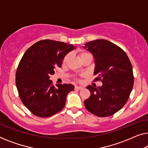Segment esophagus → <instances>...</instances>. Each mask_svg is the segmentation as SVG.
I'll list each match as a JSON object with an SVG mask.
<instances>
[{
  "instance_id": "obj_1",
  "label": "esophagus",
  "mask_w": 148,
  "mask_h": 148,
  "mask_svg": "<svg viewBox=\"0 0 148 148\" xmlns=\"http://www.w3.org/2000/svg\"><path fill=\"white\" fill-rule=\"evenodd\" d=\"M75 90H82L83 87H82V86H75Z\"/></svg>"
}]
</instances>
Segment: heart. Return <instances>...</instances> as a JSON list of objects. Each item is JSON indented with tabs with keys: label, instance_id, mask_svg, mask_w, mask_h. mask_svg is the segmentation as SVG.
Wrapping results in <instances>:
<instances>
[{
	"label": "heart",
	"instance_id": "heart-1",
	"mask_svg": "<svg viewBox=\"0 0 148 148\" xmlns=\"http://www.w3.org/2000/svg\"><path fill=\"white\" fill-rule=\"evenodd\" d=\"M89 54H90V53H88V52H85V51H79L78 53V55H79V57L80 60L82 59L83 58L85 57V56L89 55ZM69 54H66V55L64 56L63 58V59H62V64H64L67 61L68 59H69Z\"/></svg>",
	"mask_w": 148,
	"mask_h": 148
}]
</instances>
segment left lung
I'll return each mask as SVG.
<instances>
[{
	"mask_svg": "<svg viewBox=\"0 0 148 148\" xmlns=\"http://www.w3.org/2000/svg\"><path fill=\"white\" fill-rule=\"evenodd\" d=\"M95 60V82L100 87L88 86L90 96L84 101L89 112L100 117L109 116L118 112L128 100L134 83L133 67L123 49L112 42L100 39L85 44Z\"/></svg>",
	"mask_w": 148,
	"mask_h": 148,
	"instance_id": "obj_1",
	"label": "left lung"
}]
</instances>
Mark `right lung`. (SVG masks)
<instances>
[{
	"label": "right lung",
	"instance_id": "add662e5",
	"mask_svg": "<svg viewBox=\"0 0 148 148\" xmlns=\"http://www.w3.org/2000/svg\"><path fill=\"white\" fill-rule=\"evenodd\" d=\"M75 48L72 44L51 40L36 42L24 53L15 75L21 102L36 116L46 118L65 106L66 98L74 90L71 84L52 85L50 76L61 67L63 58Z\"/></svg>",
	"mask_w": 148,
	"mask_h": 148
}]
</instances>
